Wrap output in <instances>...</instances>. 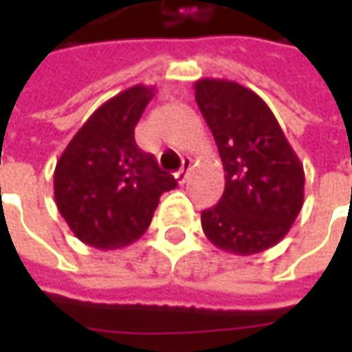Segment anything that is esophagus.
<instances>
[{"instance_id": "esophagus-1", "label": "esophagus", "mask_w": 352, "mask_h": 352, "mask_svg": "<svg viewBox=\"0 0 352 352\" xmlns=\"http://www.w3.org/2000/svg\"><path fill=\"white\" fill-rule=\"evenodd\" d=\"M192 168V162L186 158V160H183V168H181V171H177L175 173V179H177V183L179 184H183L184 181H186V177H188V171H190Z\"/></svg>"}]
</instances>
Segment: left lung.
<instances>
[{
	"label": "left lung",
	"instance_id": "obj_1",
	"mask_svg": "<svg viewBox=\"0 0 352 352\" xmlns=\"http://www.w3.org/2000/svg\"><path fill=\"white\" fill-rule=\"evenodd\" d=\"M194 94L224 168L221 201L201 213L207 239L237 256L258 254L292 228L303 206V164L265 101L226 79H199Z\"/></svg>",
	"mask_w": 352,
	"mask_h": 352
}]
</instances>
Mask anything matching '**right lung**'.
<instances>
[{
	"label": "right lung",
	"mask_w": 352,
	"mask_h": 352,
	"mask_svg": "<svg viewBox=\"0 0 352 352\" xmlns=\"http://www.w3.org/2000/svg\"><path fill=\"white\" fill-rule=\"evenodd\" d=\"M156 87L135 85L94 111L54 169V201L77 239L100 251L138 241L177 181L135 145V126Z\"/></svg>",
	"instance_id": "right-lung-1"
}]
</instances>
